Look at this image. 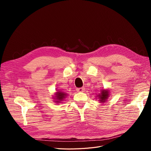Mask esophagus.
<instances>
[{
  "instance_id": "34e87169",
  "label": "esophagus",
  "mask_w": 151,
  "mask_h": 151,
  "mask_svg": "<svg viewBox=\"0 0 151 151\" xmlns=\"http://www.w3.org/2000/svg\"><path fill=\"white\" fill-rule=\"evenodd\" d=\"M84 88H77L76 89V91L77 92H84Z\"/></svg>"
}]
</instances>
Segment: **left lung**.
<instances>
[{"label": "left lung", "instance_id": "left-lung-1", "mask_svg": "<svg viewBox=\"0 0 151 151\" xmlns=\"http://www.w3.org/2000/svg\"><path fill=\"white\" fill-rule=\"evenodd\" d=\"M99 100L100 103H104L107 101L109 97V90L108 89H101V92L97 95Z\"/></svg>", "mask_w": 151, "mask_h": 151}]
</instances>
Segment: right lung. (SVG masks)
I'll list each match as a JSON object with an SVG mask.
<instances>
[{"mask_svg":"<svg viewBox=\"0 0 151 151\" xmlns=\"http://www.w3.org/2000/svg\"><path fill=\"white\" fill-rule=\"evenodd\" d=\"M56 91L57 92H55V93H54V96L52 97V99H54V102H55V104H60V103L62 102V101L64 100V99L68 96V94L61 91Z\"/></svg>","mask_w":151,"mask_h":151,"instance_id":"right-lung-1","label":"right lung"}]
</instances>
